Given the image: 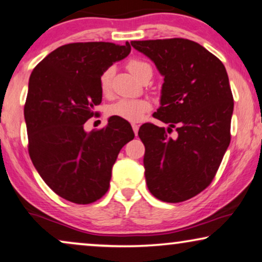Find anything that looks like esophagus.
Segmentation results:
<instances>
[{"label":"esophagus","mask_w":262,"mask_h":262,"mask_svg":"<svg viewBox=\"0 0 262 262\" xmlns=\"http://www.w3.org/2000/svg\"><path fill=\"white\" fill-rule=\"evenodd\" d=\"M132 128H133L134 134L137 135V134H138V132H139V125H138V124H132Z\"/></svg>","instance_id":"esophagus-1"}]
</instances>
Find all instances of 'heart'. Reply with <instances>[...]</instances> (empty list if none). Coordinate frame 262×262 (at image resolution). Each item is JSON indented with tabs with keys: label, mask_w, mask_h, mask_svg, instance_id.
Masks as SVG:
<instances>
[{
	"label": "heart",
	"mask_w": 262,
	"mask_h": 262,
	"mask_svg": "<svg viewBox=\"0 0 262 262\" xmlns=\"http://www.w3.org/2000/svg\"><path fill=\"white\" fill-rule=\"evenodd\" d=\"M127 69L139 80L144 79L147 73H152L151 66L139 58H130L127 62ZM113 74L114 69L107 68L100 75L99 87L104 96L110 95ZM151 109L152 104L147 99H120L107 107V115L128 122H139L146 116V114L151 111Z\"/></svg>",
	"instance_id": "obj_1"
}]
</instances>
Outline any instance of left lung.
<instances>
[{"label":"left lung","instance_id":"8db88e82","mask_svg":"<svg viewBox=\"0 0 262 262\" xmlns=\"http://www.w3.org/2000/svg\"><path fill=\"white\" fill-rule=\"evenodd\" d=\"M132 47L155 62L164 76L153 117L169 123L139 129L145 145V177L153 196L182 202L210 186L231 140L233 98L218 57L183 38L134 40ZM175 127L178 138L167 135Z\"/></svg>","mask_w":262,"mask_h":262}]
</instances>
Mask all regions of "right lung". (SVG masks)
<instances>
[{
    "mask_svg": "<svg viewBox=\"0 0 262 262\" xmlns=\"http://www.w3.org/2000/svg\"><path fill=\"white\" fill-rule=\"evenodd\" d=\"M130 50L128 41L66 44L30 76L24 115L31 160L44 182L74 204H91L106 193L118 153L134 139L132 125L114 116L98 130L83 129L102 103L100 75Z\"/></svg>",
    "mask_w": 262,
    "mask_h": 262,
    "instance_id": "1",
    "label": "right lung"
}]
</instances>
